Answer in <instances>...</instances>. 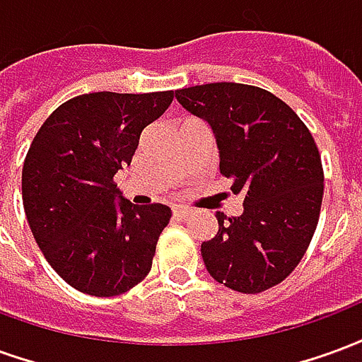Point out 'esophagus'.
<instances>
[{
	"label": "esophagus",
	"mask_w": 362,
	"mask_h": 362,
	"mask_svg": "<svg viewBox=\"0 0 362 362\" xmlns=\"http://www.w3.org/2000/svg\"><path fill=\"white\" fill-rule=\"evenodd\" d=\"M173 213L176 219H186L189 215V209L188 207H184V205H176V207H173Z\"/></svg>",
	"instance_id": "obj_1"
}]
</instances>
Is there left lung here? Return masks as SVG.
I'll return each mask as SVG.
<instances>
[{"label":"left lung","instance_id":"8db88e82","mask_svg":"<svg viewBox=\"0 0 362 362\" xmlns=\"http://www.w3.org/2000/svg\"><path fill=\"white\" fill-rule=\"evenodd\" d=\"M176 100L209 124L221 174L244 194L243 215L217 213L219 230L202 244L205 267L233 291L262 293L298 266L318 225L324 170L314 137L288 104L252 85H196Z\"/></svg>","mask_w":362,"mask_h":362}]
</instances>
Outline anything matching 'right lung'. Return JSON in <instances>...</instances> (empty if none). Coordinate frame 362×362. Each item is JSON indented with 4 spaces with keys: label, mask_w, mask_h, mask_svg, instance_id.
I'll return each instance as SVG.
<instances>
[{
    "label": "right lung",
    "mask_w": 362,
    "mask_h": 362,
    "mask_svg": "<svg viewBox=\"0 0 362 362\" xmlns=\"http://www.w3.org/2000/svg\"><path fill=\"white\" fill-rule=\"evenodd\" d=\"M173 98L174 90L79 95L52 112L30 143L23 165L28 225L48 264L81 293L122 295L151 272L170 207L134 205L114 174Z\"/></svg>",
    "instance_id": "1"
}]
</instances>
